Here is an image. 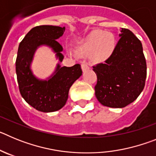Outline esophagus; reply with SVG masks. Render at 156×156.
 Wrapping results in <instances>:
<instances>
[{"mask_svg": "<svg viewBox=\"0 0 156 156\" xmlns=\"http://www.w3.org/2000/svg\"><path fill=\"white\" fill-rule=\"evenodd\" d=\"M81 68H82V70L83 72L86 71V70L89 69H90V66H88V64L87 62H83L82 64H81Z\"/></svg>", "mask_w": 156, "mask_h": 156, "instance_id": "esophagus-1", "label": "esophagus"}]
</instances>
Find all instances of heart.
<instances>
[{"instance_id":"obj_1","label":"heart","mask_w":156,"mask_h":156,"mask_svg":"<svg viewBox=\"0 0 156 156\" xmlns=\"http://www.w3.org/2000/svg\"><path fill=\"white\" fill-rule=\"evenodd\" d=\"M115 47V39L110 32L94 30L88 34L79 46L76 51L80 55H88L92 61L101 62L112 55Z\"/></svg>"}]
</instances>
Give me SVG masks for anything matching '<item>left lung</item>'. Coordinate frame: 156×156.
Listing matches in <instances>:
<instances>
[{
  "label": "left lung",
  "instance_id": "8db88e82",
  "mask_svg": "<svg viewBox=\"0 0 156 156\" xmlns=\"http://www.w3.org/2000/svg\"><path fill=\"white\" fill-rule=\"evenodd\" d=\"M119 41L105 63L93 66L97 75L95 96L101 105L123 108L143 90L147 66L141 42L130 30L121 29Z\"/></svg>",
  "mask_w": 156,
  "mask_h": 156
}]
</instances>
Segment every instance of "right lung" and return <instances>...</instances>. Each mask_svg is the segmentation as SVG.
<instances>
[{
    "instance_id": "add662e5",
    "label": "right lung",
    "mask_w": 156,
    "mask_h": 156,
    "mask_svg": "<svg viewBox=\"0 0 156 156\" xmlns=\"http://www.w3.org/2000/svg\"><path fill=\"white\" fill-rule=\"evenodd\" d=\"M65 27L39 26L32 29L19 44L16 62V75L19 91L29 105L38 111L51 112L61 109L68 99L71 86L82 75L80 65L61 67L56 69L48 80H40L31 70L35 51L45 45L52 49L57 58L62 62L63 48L58 40L63 35Z\"/></svg>"
}]
</instances>
